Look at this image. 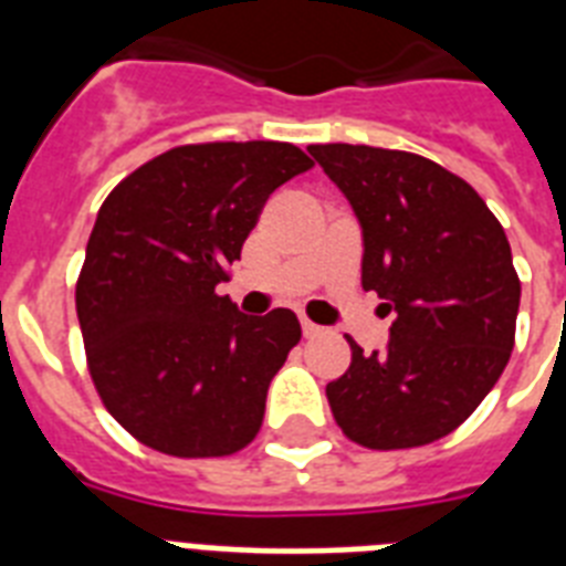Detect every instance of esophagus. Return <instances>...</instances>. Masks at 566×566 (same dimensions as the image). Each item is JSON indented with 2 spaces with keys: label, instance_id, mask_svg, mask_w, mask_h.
<instances>
[{
  "label": "esophagus",
  "instance_id": "34e87169",
  "mask_svg": "<svg viewBox=\"0 0 566 566\" xmlns=\"http://www.w3.org/2000/svg\"><path fill=\"white\" fill-rule=\"evenodd\" d=\"M323 328L317 326V323H311V319H302V335L305 337H317Z\"/></svg>",
  "mask_w": 566,
  "mask_h": 566
}]
</instances>
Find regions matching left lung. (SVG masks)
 Returning a JSON list of instances; mask_svg holds the SVG:
<instances>
[{
    "mask_svg": "<svg viewBox=\"0 0 566 566\" xmlns=\"http://www.w3.org/2000/svg\"><path fill=\"white\" fill-rule=\"evenodd\" d=\"M361 222L364 291L394 314L385 353L353 346L326 385L337 426L367 449L455 431L514 349L520 279L500 220L455 172L399 149L308 146Z\"/></svg>",
    "mask_w": 566,
    "mask_h": 566,
    "instance_id": "left-lung-1",
    "label": "left lung"
}]
</instances>
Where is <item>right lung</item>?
<instances>
[{
	"label": "right lung",
	"mask_w": 566,
	"mask_h": 566,
	"mask_svg": "<svg viewBox=\"0 0 566 566\" xmlns=\"http://www.w3.org/2000/svg\"><path fill=\"white\" fill-rule=\"evenodd\" d=\"M311 167L275 140L176 146L102 202L75 311L93 385L140 443L220 458L255 440L302 328L287 308L240 314L217 284L270 193Z\"/></svg>",
	"instance_id": "add662e5"
}]
</instances>
